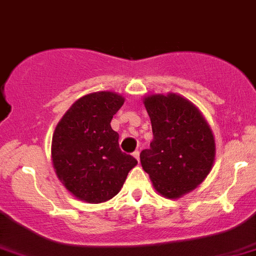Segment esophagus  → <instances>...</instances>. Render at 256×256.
<instances>
[{
	"label": "esophagus",
	"instance_id": "1",
	"mask_svg": "<svg viewBox=\"0 0 256 256\" xmlns=\"http://www.w3.org/2000/svg\"><path fill=\"white\" fill-rule=\"evenodd\" d=\"M132 156H134V158L139 161V151H135L134 154H132Z\"/></svg>",
	"mask_w": 256,
	"mask_h": 256
}]
</instances>
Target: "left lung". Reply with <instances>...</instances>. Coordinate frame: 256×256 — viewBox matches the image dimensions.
<instances>
[{"label":"left lung","instance_id":"obj_1","mask_svg":"<svg viewBox=\"0 0 256 256\" xmlns=\"http://www.w3.org/2000/svg\"><path fill=\"white\" fill-rule=\"evenodd\" d=\"M151 118L150 150L140 164L154 190L168 199L188 194L204 181L214 162L216 144L207 120L190 100L173 92L143 98Z\"/></svg>","mask_w":256,"mask_h":256}]
</instances>
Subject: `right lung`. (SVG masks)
Listing matches in <instances>:
<instances>
[{"label":"right lung","mask_w":256,"mask_h":256,"mask_svg":"<svg viewBox=\"0 0 256 256\" xmlns=\"http://www.w3.org/2000/svg\"><path fill=\"white\" fill-rule=\"evenodd\" d=\"M124 98L110 91L78 98L57 124L52 138V162L61 184L76 199L104 203L120 192L138 164L120 150L110 126Z\"/></svg>","instance_id":"add662e5"}]
</instances>
